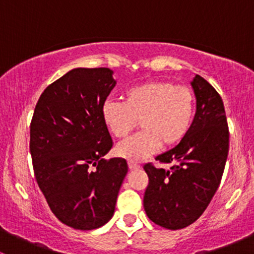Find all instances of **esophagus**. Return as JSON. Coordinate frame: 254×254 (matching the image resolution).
Segmentation results:
<instances>
[{
  "label": "esophagus",
  "instance_id": "obj_1",
  "mask_svg": "<svg viewBox=\"0 0 254 254\" xmlns=\"http://www.w3.org/2000/svg\"><path fill=\"white\" fill-rule=\"evenodd\" d=\"M127 166H129V170H131V171L139 170V168H140V166L137 165V163L132 162V161H129V162H127Z\"/></svg>",
  "mask_w": 254,
  "mask_h": 254
}]
</instances>
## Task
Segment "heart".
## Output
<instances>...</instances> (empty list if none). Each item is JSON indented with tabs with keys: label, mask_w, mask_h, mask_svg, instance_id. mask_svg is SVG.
Returning <instances> with one entry per match:
<instances>
[{
	"label": "heart",
	"mask_w": 254,
	"mask_h": 254,
	"mask_svg": "<svg viewBox=\"0 0 254 254\" xmlns=\"http://www.w3.org/2000/svg\"><path fill=\"white\" fill-rule=\"evenodd\" d=\"M195 117V94L184 84L147 81L130 87L124 103L107 101L102 119L117 139L127 137L140 123L142 130L115 147L119 157L140 161L163 145L173 147L183 141Z\"/></svg>",
	"instance_id": "heart-1"
}]
</instances>
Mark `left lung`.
I'll list each match as a JSON object with an SVG mask.
<instances>
[{
	"label": "left lung",
	"instance_id": "1",
	"mask_svg": "<svg viewBox=\"0 0 254 254\" xmlns=\"http://www.w3.org/2000/svg\"><path fill=\"white\" fill-rule=\"evenodd\" d=\"M196 112L188 135L176 147L156 157L172 163L171 170L146 163L148 186L143 207L148 219L168 230L189 226L211 201L219 188L229 153V127L216 89L201 76L190 82Z\"/></svg>",
	"mask_w": 254,
	"mask_h": 254
}]
</instances>
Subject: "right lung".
Instances as JSON below:
<instances>
[{"label": "right lung", "mask_w": 254, "mask_h": 254, "mask_svg": "<svg viewBox=\"0 0 254 254\" xmlns=\"http://www.w3.org/2000/svg\"><path fill=\"white\" fill-rule=\"evenodd\" d=\"M115 83L111 68H73L44 89L30 123L38 186L54 215L76 230L112 219L127 173L124 158H103L113 140L102 107Z\"/></svg>", "instance_id": "right-lung-1"}]
</instances>
